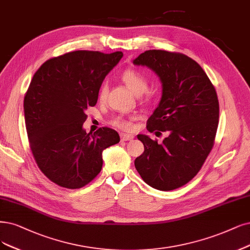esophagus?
Listing matches in <instances>:
<instances>
[{"label": "esophagus", "mask_w": 250, "mask_h": 250, "mask_svg": "<svg viewBox=\"0 0 250 250\" xmlns=\"http://www.w3.org/2000/svg\"><path fill=\"white\" fill-rule=\"evenodd\" d=\"M120 139H122V141H131L134 139V136L128 134H122L120 135Z\"/></svg>", "instance_id": "obj_1"}]
</instances>
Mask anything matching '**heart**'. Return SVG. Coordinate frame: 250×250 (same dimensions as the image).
Returning <instances> with one entry per match:
<instances>
[{
  "label": "heart",
  "mask_w": 250,
  "mask_h": 250,
  "mask_svg": "<svg viewBox=\"0 0 250 250\" xmlns=\"http://www.w3.org/2000/svg\"><path fill=\"white\" fill-rule=\"evenodd\" d=\"M122 80L127 86V88L137 96L144 94V92L147 90V88H148V80H147L146 76L144 74L138 72L136 70L125 71L122 75ZM107 91H108L107 84L104 83V84H102L100 88L99 99L104 100L107 96ZM111 124H112L114 126L122 128V130H125V131H130L133 126L132 119H127L124 116H117L113 118Z\"/></svg>",
  "instance_id": "1"
}]
</instances>
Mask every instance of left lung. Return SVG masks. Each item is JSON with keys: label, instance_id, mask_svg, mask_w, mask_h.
Masks as SVG:
<instances>
[{"label": "left lung", "instance_id": "obj_1", "mask_svg": "<svg viewBox=\"0 0 250 250\" xmlns=\"http://www.w3.org/2000/svg\"><path fill=\"white\" fill-rule=\"evenodd\" d=\"M133 62L151 69L162 83L147 130L169 133L162 144L138 135L144 152L135 167L151 188L176 189L196 176L213 147L219 117L215 88L200 64L182 53L146 50Z\"/></svg>", "mask_w": 250, "mask_h": 250}]
</instances>
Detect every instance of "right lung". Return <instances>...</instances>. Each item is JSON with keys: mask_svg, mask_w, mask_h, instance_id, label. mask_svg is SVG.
I'll return each instance as SVG.
<instances>
[{"mask_svg": "<svg viewBox=\"0 0 250 250\" xmlns=\"http://www.w3.org/2000/svg\"><path fill=\"white\" fill-rule=\"evenodd\" d=\"M123 55L72 51L46 61L34 74L23 100L26 133L39 169L62 188H80L96 178L102 152L120 140L112 128L87 134L82 125Z\"/></svg>", "mask_w": 250, "mask_h": 250, "instance_id": "right-lung-1", "label": "right lung"}]
</instances>
